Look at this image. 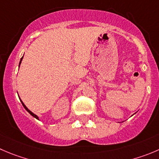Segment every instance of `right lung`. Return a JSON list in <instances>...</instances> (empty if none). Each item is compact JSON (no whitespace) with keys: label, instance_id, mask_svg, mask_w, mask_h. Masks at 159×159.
Wrapping results in <instances>:
<instances>
[{"label":"right lung","instance_id":"obj_1","mask_svg":"<svg viewBox=\"0 0 159 159\" xmlns=\"http://www.w3.org/2000/svg\"><path fill=\"white\" fill-rule=\"evenodd\" d=\"M22 58L23 57H21V61H20V63H19V66H20V64H21V61H22ZM21 104H22V106H24V108H25V109H26V110H27L28 111V112H29V113H30L31 114V115H32V116H33V117H35V119H37V120H39V117L38 116H37L36 115H35V114H34L33 113V112H31V111L30 110H29V109H28V108L27 107H26V106H25V104H24V103H23L22 102V101H21Z\"/></svg>","mask_w":159,"mask_h":159}]
</instances>
